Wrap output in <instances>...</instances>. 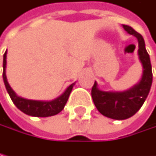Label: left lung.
Returning a JSON list of instances; mask_svg holds the SVG:
<instances>
[{
	"label": "left lung",
	"instance_id": "obj_1",
	"mask_svg": "<svg viewBox=\"0 0 156 156\" xmlns=\"http://www.w3.org/2000/svg\"><path fill=\"white\" fill-rule=\"evenodd\" d=\"M122 27L138 40V57L143 66V74L137 84L123 91L101 90L94 82L91 97L96 109L103 116L113 119H126L135 115L144 104L152 83L151 60L143 37L127 25H122Z\"/></svg>",
	"mask_w": 156,
	"mask_h": 156
}]
</instances>
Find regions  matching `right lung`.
Listing matches in <instances>:
<instances>
[{"label":"right lung","instance_id":"add662e5","mask_svg":"<svg viewBox=\"0 0 156 156\" xmlns=\"http://www.w3.org/2000/svg\"><path fill=\"white\" fill-rule=\"evenodd\" d=\"M2 79H4V83L5 86V89L7 90L8 94H9L12 102L14 105L18 108L19 110L25 113L26 115L32 116V117H51L55 116L59 114L63 108H65L67 99L69 97L71 90L73 89V86L75 83L68 86L66 90L63 93L58 96L57 98L50 100V101H43V100H32L23 98V97L16 94V93L11 89L7 82L6 74H5V68H6V51L4 55V62H2Z\"/></svg>","mask_w":156,"mask_h":156}]
</instances>
